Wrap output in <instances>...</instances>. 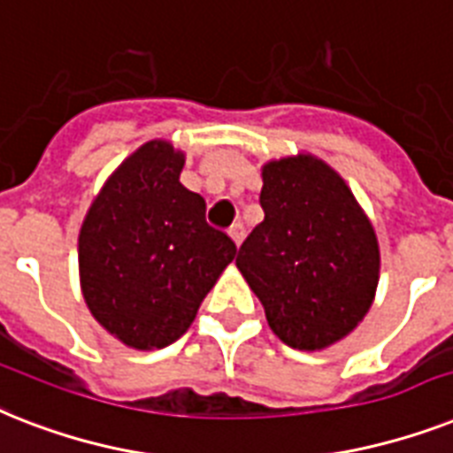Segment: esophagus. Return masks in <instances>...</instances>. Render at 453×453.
<instances>
[{
	"mask_svg": "<svg viewBox=\"0 0 453 453\" xmlns=\"http://www.w3.org/2000/svg\"><path fill=\"white\" fill-rule=\"evenodd\" d=\"M227 233H230V237L234 239V244H242V242H244V237H246V226L244 223H234L233 227H230V230H227Z\"/></svg>",
	"mask_w": 453,
	"mask_h": 453,
	"instance_id": "34e87169",
	"label": "esophagus"
}]
</instances>
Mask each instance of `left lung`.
<instances>
[{
	"instance_id": "8db88e82",
	"label": "left lung",
	"mask_w": 453,
	"mask_h": 453,
	"mask_svg": "<svg viewBox=\"0 0 453 453\" xmlns=\"http://www.w3.org/2000/svg\"><path fill=\"white\" fill-rule=\"evenodd\" d=\"M263 223L237 267L270 328L293 349L330 347L363 321L380 281V246L347 183L311 156L263 167Z\"/></svg>"
}]
</instances>
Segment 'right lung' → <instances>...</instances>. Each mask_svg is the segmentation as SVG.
Returning a JSON list of instances; mask_svg holds the SVG:
<instances>
[{"label": "right lung", "instance_id": "add662e5", "mask_svg": "<svg viewBox=\"0 0 453 453\" xmlns=\"http://www.w3.org/2000/svg\"><path fill=\"white\" fill-rule=\"evenodd\" d=\"M183 156L143 143L106 181L79 234L83 297L127 347L163 349L190 328L237 246L207 223V202L183 188Z\"/></svg>", "mask_w": 453, "mask_h": 453}]
</instances>
